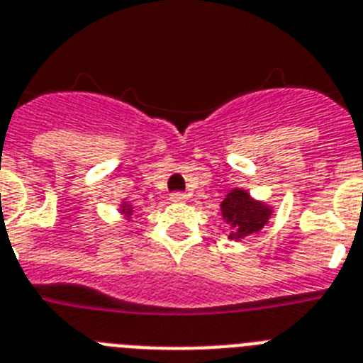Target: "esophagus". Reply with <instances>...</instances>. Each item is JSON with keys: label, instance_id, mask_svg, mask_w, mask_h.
Segmentation results:
<instances>
[{"label": "esophagus", "instance_id": "34e87169", "mask_svg": "<svg viewBox=\"0 0 363 363\" xmlns=\"http://www.w3.org/2000/svg\"><path fill=\"white\" fill-rule=\"evenodd\" d=\"M186 199H188V197H186V194H182V191H173V194L169 195V201H172V203H184Z\"/></svg>", "mask_w": 363, "mask_h": 363}]
</instances>
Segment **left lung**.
<instances>
[{
  "mask_svg": "<svg viewBox=\"0 0 363 363\" xmlns=\"http://www.w3.org/2000/svg\"><path fill=\"white\" fill-rule=\"evenodd\" d=\"M274 213V208L264 201L254 199L247 190L232 188L220 203V216L230 226V239L242 241L248 235L264 228Z\"/></svg>",
  "mask_w": 363,
  "mask_h": 363,
  "instance_id": "left-lung-1",
  "label": "left lung"
}]
</instances>
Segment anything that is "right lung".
<instances>
[{
  "label": "right lung",
  "mask_w": 363,
  "mask_h": 363,
  "mask_svg": "<svg viewBox=\"0 0 363 363\" xmlns=\"http://www.w3.org/2000/svg\"><path fill=\"white\" fill-rule=\"evenodd\" d=\"M118 213H122V216L129 220L131 216H133V204L129 203L128 199H122L121 204H118Z\"/></svg>",
  "instance_id": "obj_1"
}]
</instances>
